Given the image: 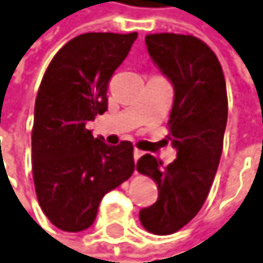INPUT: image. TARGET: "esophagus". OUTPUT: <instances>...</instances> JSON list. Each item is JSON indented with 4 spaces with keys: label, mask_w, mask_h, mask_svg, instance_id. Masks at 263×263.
I'll return each mask as SVG.
<instances>
[{
    "label": "esophagus",
    "mask_w": 263,
    "mask_h": 263,
    "mask_svg": "<svg viewBox=\"0 0 263 263\" xmlns=\"http://www.w3.org/2000/svg\"><path fill=\"white\" fill-rule=\"evenodd\" d=\"M142 155H143V152L140 151V149H135V151H133V158H135V161H138Z\"/></svg>",
    "instance_id": "obj_1"
}]
</instances>
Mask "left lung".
Instances as JSON below:
<instances>
[{"label": "left lung", "instance_id": "1", "mask_svg": "<svg viewBox=\"0 0 263 263\" xmlns=\"http://www.w3.org/2000/svg\"><path fill=\"white\" fill-rule=\"evenodd\" d=\"M148 53L175 87L168 136L177 149L167 167L146 154L136 164L151 177L158 200L139 213L143 228L168 235L197 216L212 188L223 149L228 96L222 66L200 38L182 33H149Z\"/></svg>", "mask_w": 263, "mask_h": 263}]
</instances>
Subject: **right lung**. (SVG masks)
<instances>
[{"label":"right lung","instance_id":"right-lung-1","mask_svg":"<svg viewBox=\"0 0 263 263\" xmlns=\"http://www.w3.org/2000/svg\"><path fill=\"white\" fill-rule=\"evenodd\" d=\"M138 32H88L47 66L35 100L32 176L41 210L66 232L91 227L103 195L133 175V143L106 145L86 127L108 109V84Z\"/></svg>","mask_w":263,"mask_h":263}]
</instances>
